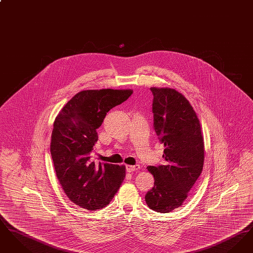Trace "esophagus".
I'll return each mask as SVG.
<instances>
[{
	"mask_svg": "<svg viewBox=\"0 0 253 253\" xmlns=\"http://www.w3.org/2000/svg\"><path fill=\"white\" fill-rule=\"evenodd\" d=\"M140 168V166L139 165H126V170L128 171V172H132V171H134V170H137V169H139Z\"/></svg>",
	"mask_w": 253,
	"mask_h": 253,
	"instance_id": "esophagus-1",
	"label": "esophagus"
}]
</instances>
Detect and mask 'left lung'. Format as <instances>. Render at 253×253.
Masks as SVG:
<instances>
[{
    "mask_svg": "<svg viewBox=\"0 0 253 253\" xmlns=\"http://www.w3.org/2000/svg\"><path fill=\"white\" fill-rule=\"evenodd\" d=\"M154 129L165 146L164 164L149 166L155 186L146 193L150 209L167 213L179 208L202 172L204 140L199 120L186 97L174 89L151 88Z\"/></svg>",
    "mask_w": 253,
    "mask_h": 253,
    "instance_id": "8db88e82",
    "label": "left lung"
}]
</instances>
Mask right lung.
Returning a JSON list of instances; mask_svg holds the SVG:
<instances>
[{
  "label": "right lung",
  "instance_id": "right-lung-1",
  "mask_svg": "<svg viewBox=\"0 0 253 253\" xmlns=\"http://www.w3.org/2000/svg\"><path fill=\"white\" fill-rule=\"evenodd\" d=\"M132 90H86L61 109L54 122L50 152L57 177L73 203L88 211L106 207L125 177V166L90 160L99 128L109 111Z\"/></svg>",
  "mask_w": 253,
  "mask_h": 253
}]
</instances>
